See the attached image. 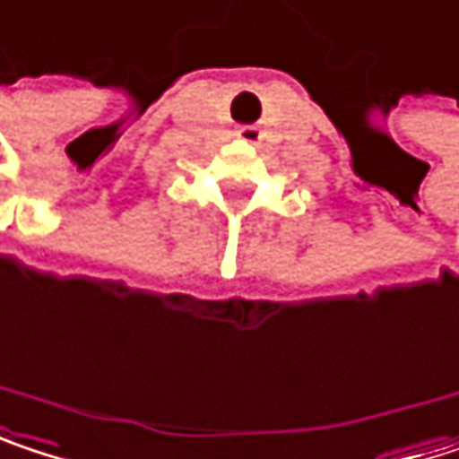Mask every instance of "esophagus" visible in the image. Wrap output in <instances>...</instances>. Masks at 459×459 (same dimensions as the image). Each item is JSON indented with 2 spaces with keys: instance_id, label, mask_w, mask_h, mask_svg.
Instances as JSON below:
<instances>
[{
  "instance_id": "esophagus-1",
  "label": "esophagus",
  "mask_w": 459,
  "mask_h": 459,
  "mask_svg": "<svg viewBox=\"0 0 459 459\" xmlns=\"http://www.w3.org/2000/svg\"><path fill=\"white\" fill-rule=\"evenodd\" d=\"M238 136H241L244 142H249V144H257L263 134H260L257 126H241V128H238Z\"/></svg>"
}]
</instances>
